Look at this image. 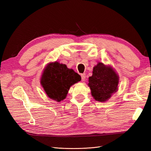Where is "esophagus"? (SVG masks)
I'll return each instance as SVG.
<instances>
[{
    "mask_svg": "<svg viewBox=\"0 0 151 151\" xmlns=\"http://www.w3.org/2000/svg\"><path fill=\"white\" fill-rule=\"evenodd\" d=\"M86 74H81V79H82V81H84L86 80Z\"/></svg>",
    "mask_w": 151,
    "mask_h": 151,
    "instance_id": "esophagus-1",
    "label": "esophagus"
}]
</instances>
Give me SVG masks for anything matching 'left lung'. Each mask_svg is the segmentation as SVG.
<instances>
[{
  "mask_svg": "<svg viewBox=\"0 0 151 151\" xmlns=\"http://www.w3.org/2000/svg\"><path fill=\"white\" fill-rule=\"evenodd\" d=\"M119 83L115 70L109 65L99 62L93 68V75L89 77L88 86L94 99L99 102H104L116 92Z\"/></svg>",
  "mask_w": 151,
  "mask_h": 151,
  "instance_id": "left-lung-1",
  "label": "left lung"
}]
</instances>
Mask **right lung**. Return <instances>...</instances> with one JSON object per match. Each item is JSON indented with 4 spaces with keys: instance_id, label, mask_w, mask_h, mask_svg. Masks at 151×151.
Listing matches in <instances>:
<instances>
[{
    "instance_id": "add662e5",
    "label": "right lung",
    "mask_w": 151,
    "mask_h": 151,
    "mask_svg": "<svg viewBox=\"0 0 151 151\" xmlns=\"http://www.w3.org/2000/svg\"><path fill=\"white\" fill-rule=\"evenodd\" d=\"M81 80V76L74 70L55 62L48 63L40 82L48 96L60 102L66 98L70 86Z\"/></svg>"
}]
</instances>
